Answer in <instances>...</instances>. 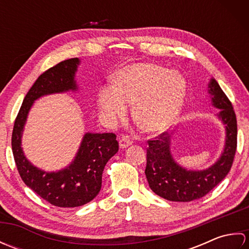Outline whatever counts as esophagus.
<instances>
[{
  "mask_svg": "<svg viewBox=\"0 0 249 249\" xmlns=\"http://www.w3.org/2000/svg\"><path fill=\"white\" fill-rule=\"evenodd\" d=\"M131 144V141L127 138V137H122V138L119 140V145L121 149H126Z\"/></svg>",
  "mask_w": 249,
  "mask_h": 249,
  "instance_id": "esophagus-1",
  "label": "esophagus"
}]
</instances>
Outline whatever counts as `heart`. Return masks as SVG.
Instances as JSON below:
<instances>
[{"mask_svg": "<svg viewBox=\"0 0 249 249\" xmlns=\"http://www.w3.org/2000/svg\"><path fill=\"white\" fill-rule=\"evenodd\" d=\"M187 84L178 71L149 62L133 63L116 72L114 87L98 93V106L109 121L124 119L135 105L137 125L151 135L171 129L181 115Z\"/></svg>", "mask_w": 249, "mask_h": 249, "instance_id": "obj_1", "label": "heart"}]
</instances>
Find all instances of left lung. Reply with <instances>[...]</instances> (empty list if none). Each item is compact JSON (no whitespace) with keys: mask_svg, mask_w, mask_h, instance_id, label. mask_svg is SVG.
Segmentation results:
<instances>
[{"mask_svg":"<svg viewBox=\"0 0 249 249\" xmlns=\"http://www.w3.org/2000/svg\"><path fill=\"white\" fill-rule=\"evenodd\" d=\"M211 104L219 109L217 118L225 125V146L218 160L203 170H188L171 154V135L161 134L149 140L145 176L150 188L160 197L176 202L202 198L229 173L236 151L237 125L233 107L214 78L208 84Z\"/></svg>","mask_w":249,"mask_h":249,"instance_id":"left-lung-1","label":"left lung"}]
</instances>
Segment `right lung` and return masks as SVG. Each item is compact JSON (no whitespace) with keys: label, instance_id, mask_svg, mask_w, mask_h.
<instances>
[{"label":"right lung","instance_id":"1","mask_svg":"<svg viewBox=\"0 0 249 249\" xmlns=\"http://www.w3.org/2000/svg\"><path fill=\"white\" fill-rule=\"evenodd\" d=\"M80 60L73 57L49 68L37 78L16 118L12 147L16 166L28 187L49 203L60 208H76L92 201L102 188L106 163L119 151L112 133H86L73 160L57 171L47 172L32 163L22 150L26 119L35 100L46 95L78 91L76 72Z\"/></svg>","mask_w":249,"mask_h":249}]
</instances>
